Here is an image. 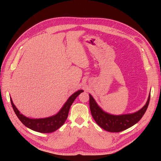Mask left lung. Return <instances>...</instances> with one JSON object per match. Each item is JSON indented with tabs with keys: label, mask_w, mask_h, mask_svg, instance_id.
Segmentation results:
<instances>
[{
	"label": "left lung",
	"mask_w": 161,
	"mask_h": 161,
	"mask_svg": "<svg viewBox=\"0 0 161 161\" xmlns=\"http://www.w3.org/2000/svg\"><path fill=\"white\" fill-rule=\"evenodd\" d=\"M150 98V94L143 108L132 114L113 115L107 113L98 105L91 94L89 107L92 118L101 128L110 132H119L133 126L141 119L148 108Z\"/></svg>",
	"instance_id": "obj_1"
}]
</instances>
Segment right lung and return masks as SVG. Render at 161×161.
Segmentation results:
<instances>
[{
	"label": "right lung",
	"instance_id": "add662e5",
	"mask_svg": "<svg viewBox=\"0 0 161 161\" xmlns=\"http://www.w3.org/2000/svg\"><path fill=\"white\" fill-rule=\"evenodd\" d=\"M82 92H83V90H79L75 92V93H73L68 99L60 110L54 115L48 117V118L39 119H31L21 114L20 111L16 108V106L14 105L12 99H10L14 113L23 125H25L28 128L37 131V132L51 133L57 130L64 124L68 118L70 106L76 97Z\"/></svg>",
	"mask_w": 161,
	"mask_h": 161
}]
</instances>
